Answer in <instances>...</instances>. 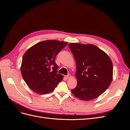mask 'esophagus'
<instances>
[{
    "label": "esophagus",
    "instance_id": "esophagus-1",
    "mask_svg": "<svg viewBox=\"0 0 130 130\" xmlns=\"http://www.w3.org/2000/svg\"><path fill=\"white\" fill-rule=\"evenodd\" d=\"M64 77H65L66 78H67V79H68V78H69L71 77V75H70V74H68V75H67L65 76Z\"/></svg>",
    "mask_w": 130,
    "mask_h": 130
}]
</instances>
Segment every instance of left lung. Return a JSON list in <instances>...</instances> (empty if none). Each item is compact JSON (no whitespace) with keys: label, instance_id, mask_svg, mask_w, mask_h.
Instances as JSON below:
<instances>
[{"label":"left lung","instance_id":"1","mask_svg":"<svg viewBox=\"0 0 130 130\" xmlns=\"http://www.w3.org/2000/svg\"><path fill=\"white\" fill-rule=\"evenodd\" d=\"M75 60L77 86L72 92L78 99L89 101L103 94L111 84L113 64L109 56L93 44L68 45Z\"/></svg>","mask_w":130,"mask_h":130}]
</instances>
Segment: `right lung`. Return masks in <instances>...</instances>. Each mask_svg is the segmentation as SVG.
Masks as SVG:
<instances>
[{
    "label": "right lung",
    "instance_id": "obj_1",
    "mask_svg": "<svg viewBox=\"0 0 130 130\" xmlns=\"http://www.w3.org/2000/svg\"><path fill=\"white\" fill-rule=\"evenodd\" d=\"M67 43L56 40L39 42L31 46L23 55L21 73L29 88L37 94L52 92L63 76L57 73L58 67L55 62L60 51Z\"/></svg>",
    "mask_w": 130,
    "mask_h": 130
}]
</instances>
